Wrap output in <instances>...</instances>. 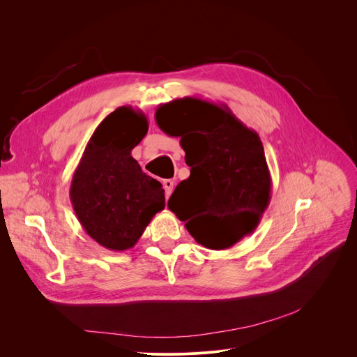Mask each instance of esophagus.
<instances>
[{
    "instance_id": "obj_1",
    "label": "esophagus",
    "mask_w": 357,
    "mask_h": 357,
    "mask_svg": "<svg viewBox=\"0 0 357 357\" xmlns=\"http://www.w3.org/2000/svg\"><path fill=\"white\" fill-rule=\"evenodd\" d=\"M174 181L172 179H165L163 181V188H165V194H166V197H169L172 194V191H174Z\"/></svg>"
}]
</instances>
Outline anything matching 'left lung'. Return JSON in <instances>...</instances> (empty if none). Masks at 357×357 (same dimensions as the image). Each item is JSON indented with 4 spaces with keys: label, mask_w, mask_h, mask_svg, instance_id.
<instances>
[{
    "label": "left lung",
    "mask_w": 357,
    "mask_h": 357,
    "mask_svg": "<svg viewBox=\"0 0 357 357\" xmlns=\"http://www.w3.org/2000/svg\"><path fill=\"white\" fill-rule=\"evenodd\" d=\"M167 136L181 137L188 179L179 182L167 208L199 245L227 249L255 231L272 191L264 144L227 105L185 97L155 114Z\"/></svg>",
    "instance_id": "obj_1"
}]
</instances>
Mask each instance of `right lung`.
<instances>
[{
  "instance_id": "1",
  "label": "right lung",
  "mask_w": 357,
  "mask_h": 357,
  "mask_svg": "<svg viewBox=\"0 0 357 357\" xmlns=\"http://www.w3.org/2000/svg\"><path fill=\"white\" fill-rule=\"evenodd\" d=\"M147 130L140 109L119 107L93 131L72 176L69 197L81 226L112 252L133 248L165 208L162 183L131 156Z\"/></svg>"
}]
</instances>
